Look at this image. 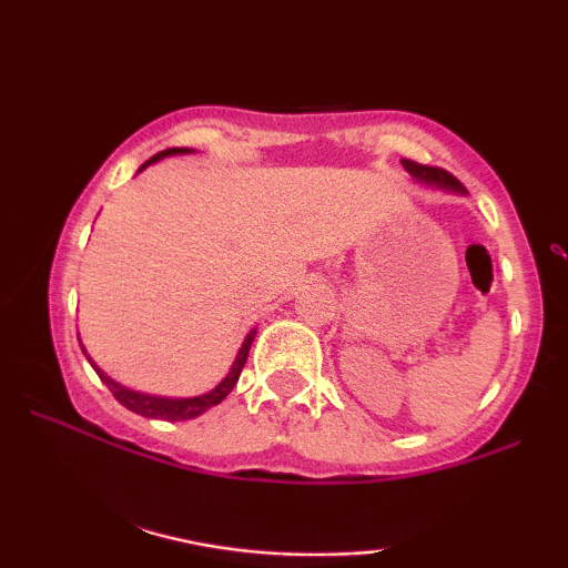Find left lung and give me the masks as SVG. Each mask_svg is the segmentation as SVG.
I'll return each mask as SVG.
<instances>
[{
  "mask_svg": "<svg viewBox=\"0 0 568 568\" xmlns=\"http://www.w3.org/2000/svg\"><path fill=\"white\" fill-rule=\"evenodd\" d=\"M403 168L408 170V175L414 178V181L424 183V185H432V189H442V191H449V193H460V196H465L463 183L457 181L455 175H449L447 170L442 168H429V165H418V162L414 160H400Z\"/></svg>",
  "mask_w": 568,
  "mask_h": 568,
  "instance_id": "1",
  "label": "left lung"
}]
</instances>
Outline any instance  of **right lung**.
<instances>
[{
	"label": "right lung",
	"instance_id": "obj_1",
	"mask_svg": "<svg viewBox=\"0 0 568 568\" xmlns=\"http://www.w3.org/2000/svg\"><path fill=\"white\" fill-rule=\"evenodd\" d=\"M193 150H189V146H173V150H162L154 154V158H150L144 162L142 168H139V173H142L144 168H150L152 162H160L165 158H173V154H191ZM253 338H255V328L247 333L243 346H240V352L235 356V362H232V367L227 375H224V379L216 387H212L209 393H201V395H193V398H165V395H150V393H139V390H131V387L115 383L113 377H108L103 369L98 367L95 362H92V356L88 354V348L82 346L84 356H88V362L92 364V369L98 372V377L103 379V383L108 385V390H111L115 395V400L121 403V406H126L129 410H134V414L139 416H146V418H165V422H185V418H196L201 414H206L209 408H214L216 403H222L227 395L232 393V387L237 385L240 379V372H243L245 367V359L247 354H251V346H253Z\"/></svg>",
	"mask_w": 568,
	"mask_h": 568
}]
</instances>
